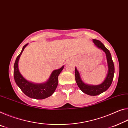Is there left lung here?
Wrapping results in <instances>:
<instances>
[{
  "mask_svg": "<svg viewBox=\"0 0 128 128\" xmlns=\"http://www.w3.org/2000/svg\"><path fill=\"white\" fill-rule=\"evenodd\" d=\"M93 42L94 43L95 46H96L98 48L102 50L106 54L107 62H108V73L106 78L105 79L104 82L102 84L98 85V86H90V85L86 84L84 82H82L80 78V74H79L76 68H75L74 74L75 80H76L77 84H78L81 90L86 94L90 95V96H96V95L100 94L106 91L110 86L112 82L113 77H114V66L110 52L105 47L104 44L100 41L96 39H93Z\"/></svg>",
  "mask_w": 128,
  "mask_h": 128,
  "instance_id": "8db88e82",
  "label": "left lung"
}]
</instances>
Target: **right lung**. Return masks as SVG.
<instances>
[{
  "label": "right lung",
  "mask_w": 128,
  "mask_h": 128,
  "mask_svg": "<svg viewBox=\"0 0 128 128\" xmlns=\"http://www.w3.org/2000/svg\"><path fill=\"white\" fill-rule=\"evenodd\" d=\"M26 44L22 48L15 60L14 66V76L16 84L24 94L29 97L35 99H44L50 97L54 93L58 85V76L63 70L64 66L58 70H54L47 82L44 84H36L28 82L20 74L18 68V62L22 52L27 46Z\"/></svg>",
  "instance_id": "right-lung-1"
}]
</instances>
